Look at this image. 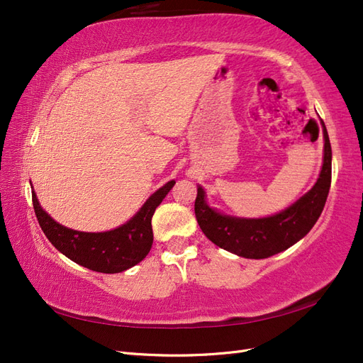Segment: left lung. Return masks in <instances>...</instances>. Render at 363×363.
<instances>
[{
    "label": "left lung",
    "instance_id": "1",
    "mask_svg": "<svg viewBox=\"0 0 363 363\" xmlns=\"http://www.w3.org/2000/svg\"><path fill=\"white\" fill-rule=\"evenodd\" d=\"M324 160L313 188L280 213L267 218H236L219 213L206 203V192L199 186L195 216L203 233L215 245L245 259H267L298 242L320 218L332 183V147L325 125Z\"/></svg>",
    "mask_w": 363,
    "mask_h": 363
}]
</instances>
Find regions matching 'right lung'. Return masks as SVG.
I'll return each mask as SVG.
<instances>
[{"mask_svg": "<svg viewBox=\"0 0 363 363\" xmlns=\"http://www.w3.org/2000/svg\"><path fill=\"white\" fill-rule=\"evenodd\" d=\"M174 184L175 182L171 180L157 189L130 221L101 233H86L65 227L43 211L35 191H31V199L42 232L62 255L87 269L116 274L138 265L150 252L151 218Z\"/></svg>", "mask_w": 363, "mask_h": 363, "instance_id": "obj_1", "label": "right lung"}]
</instances>
